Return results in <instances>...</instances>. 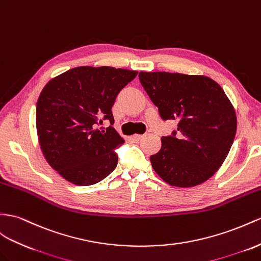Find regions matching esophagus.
<instances>
[{"label": "esophagus", "instance_id": "esophagus-1", "mask_svg": "<svg viewBox=\"0 0 261 261\" xmlns=\"http://www.w3.org/2000/svg\"><path fill=\"white\" fill-rule=\"evenodd\" d=\"M143 137H144L143 135H135V136H132V140L133 141H140V140H141Z\"/></svg>", "mask_w": 261, "mask_h": 261}]
</instances>
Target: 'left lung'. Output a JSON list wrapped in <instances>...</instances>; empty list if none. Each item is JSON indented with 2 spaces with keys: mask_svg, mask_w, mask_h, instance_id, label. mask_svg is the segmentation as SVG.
<instances>
[{
  "mask_svg": "<svg viewBox=\"0 0 261 261\" xmlns=\"http://www.w3.org/2000/svg\"><path fill=\"white\" fill-rule=\"evenodd\" d=\"M139 79L163 120H177V131L162 137L150 156L164 182L192 188L222 166L237 129L235 109L223 88L206 76L140 71Z\"/></svg>",
  "mask_w": 261,
  "mask_h": 261,
  "instance_id": "left-lung-1",
  "label": "left lung"
}]
</instances>
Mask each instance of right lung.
<instances>
[{
	"mask_svg": "<svg viewBox=\"0 0 261 261\" xmlns=\"http://www.w3.org/2000/svg\"><path fill=\"white\" fill-rule=\"evenodd\" d=\"M138 71L113 67H76L50 79L36 105V129L46 161L67 181L88 186L116 169V149L124 140L108 119L118 93Z\"/></svg>",
	"mask_w": 261,
	"mask_h": 261,
	"instance_id": "obj_1",
	"label": "right lung"
}]
</instances>
